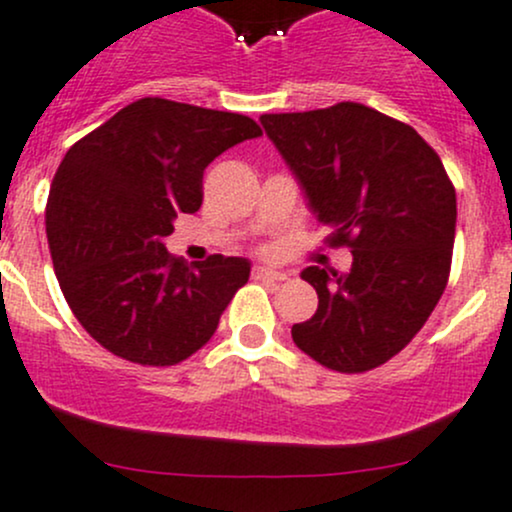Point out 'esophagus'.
<instances>
[{
  "label": "esophagus",
  "instance_id": "esophagus-1",
  "mask_svg": "<svg viewBox=\"0 0 512 512\" xmlns=\"http://www.w3.org/2000/svg\"><path fill=\"white\" fill-rule=\"evenodd\" d=\"M252 277L255 279H277V282H282V279H287V274L279 272V270H272V267L257 265L255 270H252Z\"/></svg>",
  "mask_w": 512,
  "mask_h": 512
}]
</instances>
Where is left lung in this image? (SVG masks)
Instances as JSON below:
<instances>
[{
  "label": "left lung",
  "instance_id": "1",
  "mask_svg": "<svg viewBox=\"0 0 512 512\" xmlns=\"http://www.w3.org/2000/svg\"><path fill=\"white\" fill-rule=\"evenodd\" d=\"M306 206L348 245V272L306 267L319 294L294 343L338 373L400 353L441 299L456 233V191L432 147L405 122L360 102L262 115Z\"/></svg>",
  "mask_w": 512,
  "mask_h": 512
}]
</instances>
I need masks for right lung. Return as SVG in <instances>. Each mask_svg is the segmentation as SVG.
<instances>
[{"mask_svg": "<svg viewBox=\"0 0 512 512\" xmlns=\"http://www.w3.org/2000/svg\"><path fill=\"white\" fill-rule=\"evenodd\" d=\"M260 134L245 115L142 98L68 149L48 193V247L63 297L102 348L174 365L208 343L250 260L184 265L164 240L176 215L201 208L206 166Z\"/></svg>", "mask_w": 512, "mask_h": 512, "instance_id": "obj_1", "label": "right lung"}]
</instances>
